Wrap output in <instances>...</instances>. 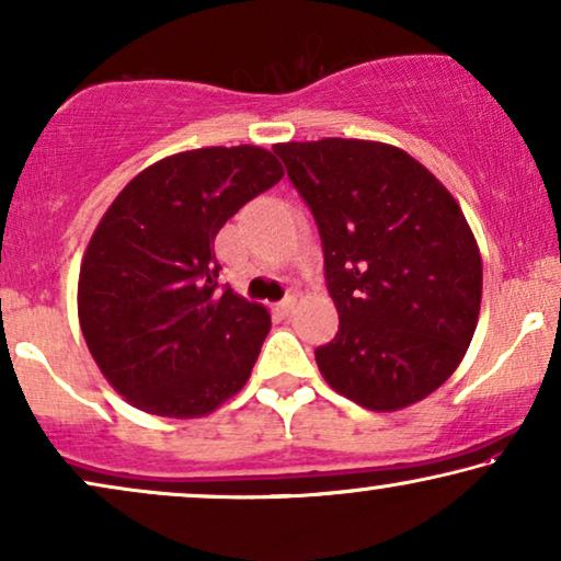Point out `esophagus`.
Returning a JSON list of instances; mask_svg holds the SVG:
<instances>
[{
	"label": "esophagus",
	"mask_w": 561,
	"mask_h": 561,
	"mask_svg": "<svg viewBox=\"0 0 561 561\" xmlns=\"http://www.w3.org/2000/svg\"><path fill=\"white\" fill-rule=\"evenodd\" d=\"M294 309H296V296H288V298H283V301L275 304V313H278V317H290Z\"/></svg>",
	"instance_id": "1"
}]
</instances>
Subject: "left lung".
Wrapping results in <instances>:
<instances>
[{"label": "left lung", "mask_w": 561, "mask_h": 561, "mask_svg": "<svg viewBox=\"0 0 561 561\" xmlns=\"http://www.w3.org/2000/svg\"><path fill=\"white\" fill-rule=\"evenodd\" d=\"M313 214L340 332L317 347L336 393L398 411L434 393L470 347L482 260L459 204L409 152L327 137L273 148Z\"/></svg>", "instance_id": "1"}]
</instances>
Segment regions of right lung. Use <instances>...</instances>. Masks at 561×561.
I'll return each instance as SVG.
<instances>
[{"instance_id": "right-lung-1", "label": "right lung", "mask_w": 561, "mask_h": 561, "mask_svg": "<svg viewBox=\"0 0 561 561\" xmlns=\"http://www.w3.org/2000/svg\"><path fill=\"white\" fill-rule=\"evenodd\" d=\"M280 179L255 145L179 152L135 175L99 221L79 321L99 370L135 409L206 416L248 382L271 313L219 286L214 237Z\"/></svg>"}]
</instances>
